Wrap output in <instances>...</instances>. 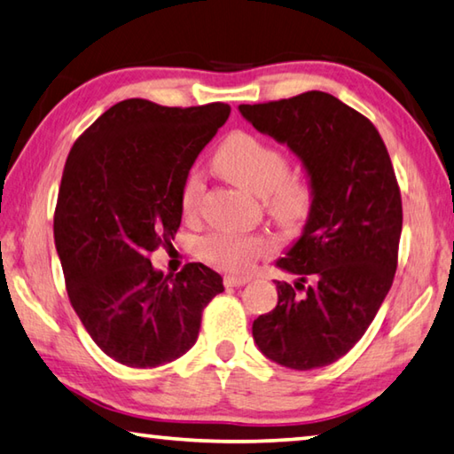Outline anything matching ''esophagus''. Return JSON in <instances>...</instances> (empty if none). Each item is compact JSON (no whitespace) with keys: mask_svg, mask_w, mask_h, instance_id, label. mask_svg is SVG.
I'll use <instances>...</instances> for the list:
<instances>
[{"mask_svg":"<svg viewBox=\"0 0 454 454\" xmlns=\"http://www.w3.org/2000/svg\"><path fill=\"white\" fill-rule=\"evenodd\" d=\"M250 278H246V276H224V286L226 288H234V286H244V284H248Z\"/></svg>","mask_w":454,"mask_h":454,"instance_id":"1","label":"esophagus"}]
</instances>
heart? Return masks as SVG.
Segmentation results:
<instances>
[{"label":"heart","mask_w":454,"mask_h":454,"mask_svg":"<svg viewBox=\"0 0 454 454\" xmlns=\"http://www.w3.org/2000/svg\"><path fill=\"white\" fill-rule=\"evenodd\" d=\"M216 164L238 186L266 198L272 216L284 226H298L309 216L312 190L301 176H288V160L284 153L260 137L236 132L220 145ZM204 192V180L190 172L182 184L180 206L186 216L196 214ZM274 244L264 236L212 234L200 242V254L212 266L224 270H248L254 260L270 254Z\"/></svg>","instance_id":"b5f03b06"}]
</instances>
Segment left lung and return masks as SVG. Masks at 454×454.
Listing matches in <instances>:
<instances>
[{
    "mask_svg": "<svg viewBox=\"0 0 454 454\" xmlns=\"http://www.w3.org/2000/svg\"><path fill=\"white\" fill-rule=\"evenodd\" d=\"M260 134L301 160L312 206L298 240L276 260L278 304L252 325L266 358L312 371L347 355L371 326L396 272L403 202L380 134L326 91L238 106Z\"/></svg>",
    "mask_w": 454,
    "mask_h": 454,
    "instance_id": "8db88e82",
    "label": "left lung"
}]
</instances>
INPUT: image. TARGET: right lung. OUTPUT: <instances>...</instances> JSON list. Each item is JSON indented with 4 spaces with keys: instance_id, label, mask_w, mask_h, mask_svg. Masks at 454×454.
Listing matches in <instances>:
<instances>
[{
    "instance_id": "1",
    "label": "right lung",
    "mask_w": 454,
    "mask_h": 454,
    "mask_svg": "<svg viewBox=\"0 0 454 454\" xmlns=\"http://www.w3.org/2000/svg\"><path fill=\"white\" fill-rule=\"evenodd\" d=\"M230 116L228 104L166 107L124 99L104 112L66 160L53 238L70 302L116 363L153 368L194 347L222 276L190 262L164 276L150 254L174 240L192 164Z\"/></svg>"
}]
</instances>
